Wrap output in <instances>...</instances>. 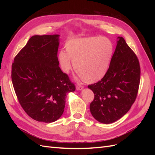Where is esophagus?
<instances>
[{"label": "esophagus", "mask_w": 155, "mask_h": 155, "mask_svg": "<svg viewBox=\"0 0 155 155\" xmlns=\"http://www.w3.org/2000/svg\"><path fill=\"white\" fill-rule=\"evenodd\" d=\"M84 87L82 86V85H77V87H76V89L77 91H81L82 89H83Z\"/></svg>", "instance_id": "esophagus-1"}]
</instances>
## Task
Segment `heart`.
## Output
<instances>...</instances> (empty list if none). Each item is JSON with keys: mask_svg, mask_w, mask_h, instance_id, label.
<instances>
[{"mask_svg": "<svg viewBox=\"0 0 155 155\" xmlns=\"http://www.w3.org/2000/svg\"><path fill=\"white\" fill-rule=\"evenodd\" d=\"M58 54L62 70L68 73L74 67L87 83H94L106 74L113 58V45L105 37L75 38ZM74 65H73V63Z\"/></svg>", "mask_w": 155, "mask_h": 155, "instance_id": "heart-1", "label": "heart"}]
</instances>
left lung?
Segmentation results:
<instances>
[{"label":"left lung","instance_id":"left-lung-1","mask_svg":"<svg viewBox=\"0 0 155 155\" xmlns=\"http://www.w3.org/2000/svg\"><path fill=\"white\" fill-rule=\"evenodd\" d=\"M106 74L88 85L94 98L90 110L97 121L110 124L123 117L135 101L140 83L139 60L124 39L118 37Z\"/></svg>","mask_w":155,"mask_h":155}]
</instances>
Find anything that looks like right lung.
<instances>
[{
    "label": "right lung",
    "mask_w": 155,
    "mask_h": 155,
    "mask_svg": "<svg viewBox=\"0 0 155 155\" xmlns=\"http://www.w3.org/2000/svg\"><path fill=\"white\" fill-rule=\"evenodd\" d=\"M58 35H35L12 64V81L19 103L29 117L52 123L63 113L67 94L75 91L58 67Z\"/></svg>",
    "instance_id": "add662e5"
}]
</instances>
